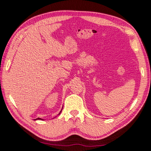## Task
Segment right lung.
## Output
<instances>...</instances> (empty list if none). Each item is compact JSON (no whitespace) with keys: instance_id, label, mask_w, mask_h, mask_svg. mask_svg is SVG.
Wrapping results in <instances>:
<instances>
[{"instance_id":"add662e5","label":"right lung","mask_w":151,"mask_h":151,"mask_svg":"<svg viewBox=\"0 0 151 151\" xmlns=\"http://www.w3.org/2000/svg\"><path fill=\"white\" fill-rule=\"evenodd\" d=\"M62 110L60 111V112L59 113V114H60V113H61V111H62ZM39 119H40V120H43V119H40V118H37V119H35V120H39Z\"/></svg>"}]
</instances>
